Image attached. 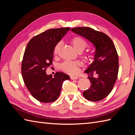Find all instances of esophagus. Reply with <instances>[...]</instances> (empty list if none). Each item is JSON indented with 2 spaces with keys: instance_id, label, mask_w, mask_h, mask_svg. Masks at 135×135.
Returning a JSON list of instances; mask_svg holds the SVG:
<instances>
[{
  "instance_id": "esophagus-1",
  "label": "esophagus",
  "mask_w": 135,
  "mask_h": 135,
  "mask_svg": "<svg viewBox=\"0 0 135 135\" xmlns=\"http://www.w3.org/2000/svg\"><path fill=\"white\" fill-rule=\"evenodd\" d=\"M70 79H71V80H77V79H79V77L76 76H71Z\"/></svg>"
}]
</instances>
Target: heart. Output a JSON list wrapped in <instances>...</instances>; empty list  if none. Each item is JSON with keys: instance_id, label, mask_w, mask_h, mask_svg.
Segmentation results:
<instances>
[{"instance_id": "1", "label": "heart", "mask_w": 135, "mask_h": 135, "mask_svg": "<svg viewBox=\"0 0 135 135\" xmlns=\"http://www.w3.org/2000/svg\"><path fill=\"white\" fill-rule=\"evenodd\" d=\"M71 43L74 49L77 51H83L87 46V43L85 39L80 36H74L71 38ZM61 46V42H58L55 45L54 49V53L56 54L60 50ZM80 65V63L78 61L67 60L63 62L61 65V69L65 72L69 74H75L77 71V67Z\"/></svg>"}]
</instances>
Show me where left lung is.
<instances>
[{
    "instance_id": "1",
    "label": "left lung",
    "mask_w": 135,
    "mask_h": 135,
    "mask_svg": "<svg viewBox=\"0 0 135 135\" xmlns=\"http://www.w3.org/2000/svg\"><path fill=\"white\" fill-rule=\"evenodd\" d=\"M71 31L86 38L95 47L94 61L84 71L89 74L88 78L91 85L83 92V96L92 102L102 100L109 95L117 79L118 56L114 44L104 33L89 27H78ZM94 74L96 77L93 76Z\"/></svg>"
}]
</instances>
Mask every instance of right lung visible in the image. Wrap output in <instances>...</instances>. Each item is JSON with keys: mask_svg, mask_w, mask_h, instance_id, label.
I'll return each mask as SVG.
<instances>
[{"mask_svg": "<svg viewBox=\"0 0 135 135\" xmlns=\"http://www.w3.org/2000/svg\"><path fill=\"white\" fill-rule=\"evenodd\" d=\"M70 29H49L33 37L26 46L22 62V78L31 95L41 102L55 101L63 83L70 80L69 76L62 72H56L54 77L46 73L52 64L54 47Z\"/></svg>", "mask_w": 135, "mask_h": 135, "instance_id": "add662e5", "label": "right lung"}]
</instances>
